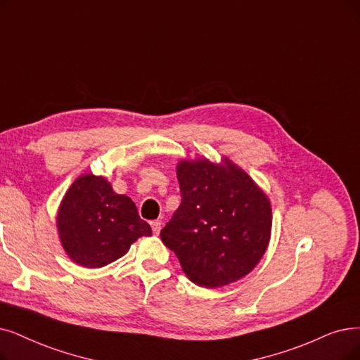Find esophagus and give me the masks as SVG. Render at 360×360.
<instances>
[{
  "label": "esophagus",
  "instance_id": "1",
  "mask_svg": "<svg viewBox=\"0 0 360 360\" xmlns=\"http://www.w3.org/2000/svg\"><path fill=\"white\" fill-rule=\"evenodd\" d=\"M150 226H152L153 233L155 235H160L161 229H162V221L161 220H153V221H150Z\"/></svg>",
  "mask_w": 360,
  "mask_h": 360
}]
</instances>
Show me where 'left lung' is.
Segmentation results:
<instances>
[{"instance_id":"left-lung-1","label":"left lung","mask_w":360,"mask_h":360,"mask_svg":"<svg viewBox=\"0 0 360 360\" xmlns=\"http://www.w3.org/2000/svg\"><path fill=\"white\" fill-rule=\"evenodd\" d=\"M181 204L161 230L183 271L204 288L247 276L264 255L271 233L267 195L224 156L177 164Z\"/></svg>"}]
</instances>
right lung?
Here are the masks:
<instances>
[{"label": "right lung", "mask_w": 360, "mask_h": 360, "mask_svg": "<svg viewBox=\"0 0 360 360\" xmlns=\"http://www.w3.org/2000/svg\"><path fill=\"white\" fill-rule=\"evenodd\" d=\"M60 243L72 262L89 269L118 260L150 226L127 195L113 192L102 176L82 174L65 193L56 217Z\"/></svg>", "instance_id": "1"}]
</instances>
